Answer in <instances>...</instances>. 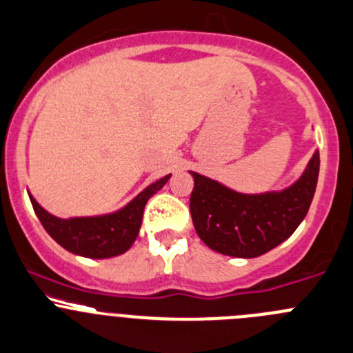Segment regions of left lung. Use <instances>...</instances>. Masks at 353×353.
Returning a JSON list of instances; mask_svg holds the SVG:
<instances>
[{
  "mask_svg": "<svg viewBox=\"0 0 353 353\" xmlns=\"http://www.w3.org/2000/svg\"><path fill=\"white\" fill-rule=\"evenodd\" d=\"M319 150L300 179L283 190L244 194L189 171L194 179L190 214L197 236L227 256L256 258L288 239L307 216L319 179Z\"/></svg>",
  "mask_w": 353,
  "mask_h": 353,
  "instance_id": "1",
  "label": "left lung"
}]
</instances>
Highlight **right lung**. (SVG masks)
Segmentation results:
<instances>
[{
    "label": "right lung",
    "mask_w": 353,
    "mask_h": 353,
    "mask_svg": "<svg viewBox=\"0 0 353 353\" xmlns=\"http://www.w3.org/2000/svg\"><path fill=\"white\" fill-rule=\"evenodd\" d=\"M170 176L171 173L147 185L142 192L137 194L119 210L112 213L93 214V216L59 218L48 213L29 190L28 194L45 230L63 250L79 256L103 260V258L119 256L133 246L140 232L147 201L166 185Z\"/></svg>",
    "instance_id": "1"
}]
</instances>
